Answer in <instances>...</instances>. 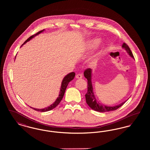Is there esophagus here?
Segmentation results:
<instances>
[{"label":"esophagus","mask_w":150,"mask_h":150,"mask_svg":"<svg viewBox=\"0 0 150 150\" xmlns=\"http://www.w3.org/2000/svg\"><path fill=\"white\" fill-rule=\"evenodd\" d=\"M82 77H83V76H82V75L80 74H77V75H76V78L81 79L82 78Z\"/></svg>","instance_id":"obj_1"}]
</instances>
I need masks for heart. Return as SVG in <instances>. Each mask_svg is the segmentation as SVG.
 Listing matches in <instances>:
<instances>
[{
    "mask_svg": "<svg viewBox=\"0 0 150 150\" xmlns=\"http://www.w3.org/2000/svg\"><path fill=\"white\" fill-rule=\"evenodd\" d=\"M98 41H97V42H96V44H98Z\"/></svg>",
    "mask_w": 150,
    "mask_h": 150,
    "instance_id": "heart-1",
    "label": "heart"
}]
</instances>
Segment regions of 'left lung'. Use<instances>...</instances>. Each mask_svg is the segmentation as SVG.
<instances>
[{"instance_id": "left-lung-1", "label": "left lung", "mask_w": 150, "mask_h": 150, "mask_svg": "<svg viewBox=\"0 0 150 150\" xmlns=\"http://www.w3.org/2000/svg\"><path fill=\"white\" fill-rule=\"evenodd\" d=\"M122 47V48L125 50L130 57L134 58V56L133 55L132 51L130 50L128 45L126 43H123ZM84 75L88 80V91L86 94V102L88 104V105L94 111H98L100 112H108L110 111H114L117 110V108H119V107H121V106H122L127 100L126 101H124V102L121 103V104L118 105L117 106H107L100 103V102H97L94 96L93 91V86H92V81H91L92 80V69L90 68L86 69L84 72Z\"/></svg>"}]
</instances>
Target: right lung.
Here are the masks:
<instances>
[{"instance_id": "obj_1", "label": "right lung", "mask_w": 150, "mask_h": 150, "mask_svg": "<svg viewBox=\"0 0 150 150\" xmlns=\"http://www.w3.org/2000/svg\"><path fill=\"white\" fill-rule=\"evenodd\" d=\"M44 30H41L39 32H38L36 34L33 35L31 36L30 38H29L24 43L22 44L21 45L22 46L24 44H25L26 43H27L28 42L30 41L31 39H33L34 37H35V36L38 35V34H40L41 33H42L43 31H44ZM75 72H72L69 73V74H67L66 76H65L64 77V78L63 79L62 81V83H61V89H60V92H59V94L58 95V97L57 98L56 101L53 103L51 105H50V106L48 107H46V108H44L43 109H38V108H32L31 107V108H32L33 109L35 110L36 111H40V112H46V111H50L51 110L54 108L55 107L57 106V105L60 103V102L61 101L62 99L63 98V97L64 96V92H65V91L66 89V88L68 86L69 83L70 81H71L72 79H74V77H75Z\"/></svg>"}]
</instances>
